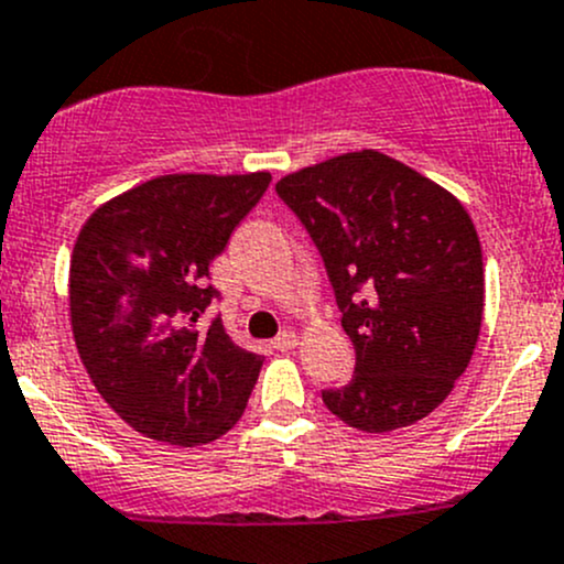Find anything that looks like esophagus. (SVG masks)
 I'll return each mask as SVG.
<instances>
[{"mask_svg": "<svg viewBox=\"0 0 564 564\" xmlns=\"http://www.w3.org/2000/svg\"><path fill=\"white\" fill-rule=\"evenodd\" d=\"M300 344V338H297V333H292V329H283L281 335H278L275 340H272V349L275 351H289V349H294V346Z\"/></svg>", "mask_w": 564, "mask_h": 564, "instance_id": "34e87169", "label": "esophagus"}]
</instances>
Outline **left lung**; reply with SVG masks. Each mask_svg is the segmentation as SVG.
Here are the masks:
<instances>
[{"mask_svg":"<svg viewBox=\"0 0 564 564\" xmlns=\"http://www.w3.org/2000/svg\"><path fill=\"white\" fill-rule=\"evenodd\" d=\"M275 191L316 242L355 344V377L324 390V406L368 434L423 420L480 335L482 250L464 204L377 150L300 169Z\"/></svg>","mask_w":564,"mask_h":564,"instance_id":"left-lung-1","label":"left lung"}]
</instances>
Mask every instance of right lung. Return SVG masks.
Here are the masks:
<instances>
[{
	"instance_id": "1",
	"label": "right lung",
	"mask_w": 564,
	"mask_h": 564,
	"mask_svg": "<svg viewBox=\"0 0 564 564\" xmlns=\"http://www.w3.org/2000/svg\"><path fill=\"white\" fill-rule=\"evenodd\" d=\"M270 172L166 174L100 204L70 259L76 349L130 429L176 447L224 436L246 412L261 355L202 314L209 264L270 185Z\"/></svg>"
}]
</instances>
